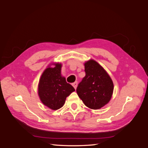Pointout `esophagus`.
Here are the masks:
<instances>
[{
    "label": "esophagus",
    "instance_id": "obj_1",
    "mask_svg": "<svg viewBox=\"0 0 148 148\" xmlns=\"http://www.w3.org/2000/svg\"><path fill=\"white\" fill-rule=\"evenodd\" d=\"M72 85H73V86L75 88V89L77 88V85H78V83H77V82H74L73 83H72Z\"/></svg>",
    "mask_w": 148,
    "mask_h": 148
}]
</instances>
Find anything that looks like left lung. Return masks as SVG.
<instances>
[{"instance_id":"1","label":"left lung","mask_w":148,"mask_h":148,"mask_svg":"<svg viewBox=\"0 0 148 148\" xmlns=\"http://www.w3.org/2000/svg\"><path fill=\"white\" fill-rule=\"evenodd\" d=\"M86 75L77 88V92L84 105L91 109H99L109 102L114 84L109 75L93 60L84 64Z\"/></svg>"}]
</instances>
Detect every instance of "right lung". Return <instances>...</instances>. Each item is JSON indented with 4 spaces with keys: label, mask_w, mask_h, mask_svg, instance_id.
I'll use <instances>...</instances> for the list:
<instances>
[{
    "label": "right lung",
    "mask_w": 148,
    "mask_h": 148,
    "mask_svg": "<svg viewBox=\"0 0 148 148\" xmlns=\"http://www.w3.org/2000/svg\"><path fill=\"white\" fill-rule=\"evenodd\" d=\"M60 64L55 67H49L41 75L38 85V95L41 102L52 110H57L64 106L67 96L75 91L71 85L61 76Z\"/></svg>",
    "instance_id": "obj_1"
}]
</instances>
